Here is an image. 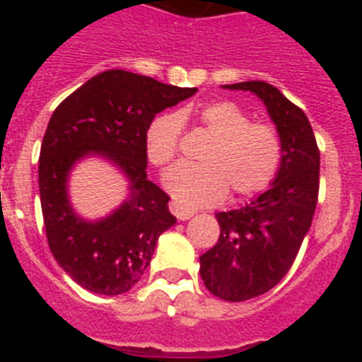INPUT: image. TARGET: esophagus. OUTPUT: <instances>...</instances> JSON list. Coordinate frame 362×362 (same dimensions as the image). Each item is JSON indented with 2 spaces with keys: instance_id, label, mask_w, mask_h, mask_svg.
Instances as JSON below:
<instances>
[{
  "instance_id": "esophagus-1",
  "label": "esophagus",
  "mask_w": 362,
  "mask_h": 362,
  "mask_svg": "<svg viewBox=\"0 0 362 362\" xmlns=\"http://www.w3.org/2000/svg\"><path fill=\"white\" fill-rule=\"evenodd\" d=\"M170 212L174 214L179 221H187L194 216V210L187 209V206H181L179 203H170Z\"/></svg>"
}]
</instances>
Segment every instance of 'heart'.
<instances>
[{
  "mask_svg": "<svg viewBox=\"0 0 362 362\" xmlns=\"http://www.w3.org/2000/svg\"><path fill=\"white\" fill-rule=\"evenodd\" d=\"M185 116L166 112L148 123L145 150L153 166L174 161ZM197 117L212 139L201 152V165L181 163L166 172L165 187L172 197L187 206H204L219 203L228 190L233 197H250L267 190L283 159L279 132L272 124L252 123V117L232 101L206 103L197 110Z\"/></svg>",
  "mask_w": 362,
  "mask_h": 362,
  "instance_id": "b5f03b06",
  "label": "heart"
}]
</instances>
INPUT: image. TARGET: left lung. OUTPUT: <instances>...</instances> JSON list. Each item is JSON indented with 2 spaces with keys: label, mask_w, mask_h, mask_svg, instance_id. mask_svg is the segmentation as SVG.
<instances>
[{
  "label": "left lung",
  "mask_w": 362,
  "mask_h": 362,
  "mask_svg": "<svg viewBox=\"0 0 362 362\" xmlns=\"http://www.w3.org/2000/svg\"><path fill=\"white\" fill-rule=\"evenodd\" d=\"M254 92L267 107L283 143L272 187L243 209L216 214L221 233L199 257L204 286L232 303L254 299L286 276L308 233L319 196V148L308 117L264 81L225 85Z\"/></svg>",
  "instance_id": "1"
}]
</instances>
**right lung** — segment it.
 <instances>
[{"instance_id": "1", "label": "right lung", "mask_w": 362, "mask_h": 362, "mask_svg": "<svg viewBox=\"0 0 362 362\" xmlns=\"http://www.w3.org/2000/svg\"><path fill=\"white\" fill-rule=\"evenodd\" d=\"M196 92L107 70L54 110L40 153L45 232L57 264L88 292H129L148 268L159 235L175 223L170 197L146 179L145 130L156 114ZM88 153H101L131 183L124 204L99 221L74 213L66 190L71 166Z\"/></svg>"}]
</instances>
